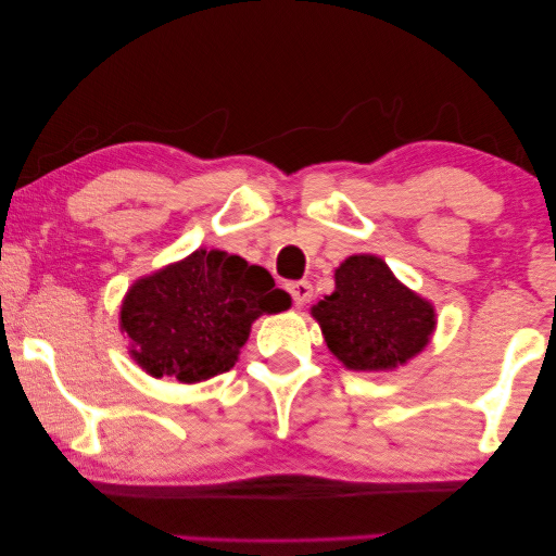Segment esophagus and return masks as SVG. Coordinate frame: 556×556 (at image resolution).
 Here are the masks:
<instances>
[{
  "label": "esophagus",
  "mask_w": 556,
  "mask_h": 556,
  "mask_svg": "<svg viewBox=\"0 0 556 556\" xmlns=\"http://www.w3.org/2000/svg\"><path fill=\"white\" fill-rule=\"evenodd\" d=\"M288 293L293 295V303L295 305L311 303V298H313L311 280H293V283H288Z\"/></svg>",
  "instance_id": "obj_1"
}]
</instances>
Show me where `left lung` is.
Instances as JSON below:
<instances>
[{"label": "left lung", "mask_w": 556, "mask_h": 556, "mask_svg": "<svg viewBox=\"0 0 556 556\" xmlns=\"http://www.w3.org/2000/svg\"><path fill=\"white\" fill-rule=\"evenodd\" d=\"M330 352L350 369H394L433 332V307L391 276L377 256H350L334 270V293L313 307Z\"/></svg>", "instance_id": "8db88e82"}]
</instances>
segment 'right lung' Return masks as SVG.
Listing matches in <instances>:
<instances>
[{
    "mask_svg": "<svg viewBox=\"0 0 556 556\" xmlns=\"http://www.w3.org/2000/svg\"><path fill=\"white\" fill-rule=\"evenodd\" d=\"M290 307V295L261 266L199 249L125 295L121 327L132 357L152 377L185 384L229 371L263 313Z\"/></svg>",
    "mask_w": 556,
    "mask_h": 556,
    "instance_id": "right-lung-1",
    "label": "right lung"
}]
</instances>
